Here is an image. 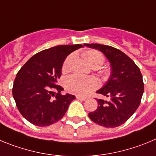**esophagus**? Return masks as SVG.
I'll return each instance as SVG.
<instances>
[{"mask_svg":"<svg viewBox=\"0 0 156 156\" xmlns=\"http://www.w3.org/2000/svg\"><path fill=\"white\" fill-rule=\"evenodd\" d=\"M76 98L78 99V100H81V101H85V99H86V98L82 97V96H77Z\"/></svg>","mask_w":156,"mask_h":156,"instance_id":"34e87169","label":"esophagus"}]
</instances>
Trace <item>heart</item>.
I'll list each match as a JSON object with an SVG mask.
<instances>
[{"instance_id": "b5f03b06", "label": "heart", "mask_w": 156, "mask_h": 156, "mask_svg": "<svg viewBox=\"0 0 156 156\" xmlns=\"http://www.w3.org/2000/svg\"><path fill=\"white\" fill-rule=\"evenodd\" d=\"M84 57L87 61L94 68H98L103 64L105 61L104 56L100 52L95 50H88L84 52ZM75 54H71L66 57L62 64V71L64 73L70 71L71 64ZM109 73L106 72L103 75V78H107ZM64 87L69 92L75 95L85 96L88 95L91 92L95 90L98 87V81L95 78H85L78 75H72L67 77L64 80Z\"/></svg>"}]
</instances>
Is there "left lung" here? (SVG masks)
<instances>
[{"label":"left lung","instance_id":"left-lung-1","mask_svg":"<svg viewBox=\"0 0 156 156\" xmlns=\"http://www.w3.org/2000/svg\"><path fill=\"white\" fill-rule=\"evenodd\" d=\"M85 45L102 52L112 67L110 79L96 92L109 100L98 99L97 109L88 113V116L100 126L118 127L134 114L141 103L144 92L142 75L135 63L118 49L98 43Z\"/></svg>","mask_w":156,"mask_h":156}]
</instances>
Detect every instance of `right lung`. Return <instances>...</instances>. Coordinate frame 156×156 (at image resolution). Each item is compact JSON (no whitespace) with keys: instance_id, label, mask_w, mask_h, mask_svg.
<instances>
[{"instance_id":"obj_1","label":"right lung","mask_w":156,"mask_h":156,"mask_svg":"<svg viewBox=\"0 0 156 156\" xmlns=\"http://www.w3.org/2000/svg\"><path fill=\"white\" fill-rule=\"evenodd\" d=\"M83 45H61L40 51L22 66L14 81L12 95L21 114L39 127L61 120L75 96L61 93L57 85L66 57ZM54 90L58 92L55 94ZM55 98H54L53 97Z\"/></svg>"}]
</instances>
